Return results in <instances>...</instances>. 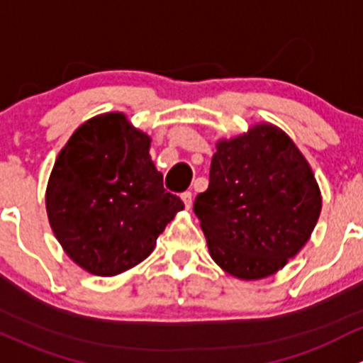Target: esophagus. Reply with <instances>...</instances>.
<instances>
[{
	"mask_svg": "<svg viewBox=\"0 0 363 363\" xmlns=\"http://www.w3.org/2000/svg\"><path fill=\"white\" fill-rule=\"evenodd\" d=\"M182 201H183V204H185L186 209L192 208V192H183Z\"/></svg>",
	"mask_w": 363,
	"mask_h": 363,
	"instance_id": "esophagus-1",
	"label": "esophagus"
}]
</instances>
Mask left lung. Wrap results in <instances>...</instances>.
I'll use <instances>...</instances> for the list:
<instances>
[{
  "instance_id": "obj_1",
  "label": "left lung",
  "mask_w": 363,
  "mask_h": 363,
  "mask_svg": "<svg viewBox=\"0 0 363 363\" xmlns=\"http://www.w3.org/2000/svg\"><path fill=\"white\" fill-rule=\"evenodd\" d=\"M320 211L311 166L267 122L216 143L208 190L194 203L211 259L245 281L285 267L311 238Z\"/></svg>"
}]
</instances>
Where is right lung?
Returning a JSON list of instances; mask_svg holds the SVG:
<instances>
[{
    "label": "right lung",
    "instance_id": "add662e5",
    "mask_svg": "<svg viewBox=\"0 0 363 363\" xmlns=\"http://www.w3.org/2000/svg\"><path fill=\"white\" fill-rule=\"evenodd\" d=\"M150 136L124 113L84 122L52 167L45 192L54 236L74 264L115 276L143 262L183 209L152 162Z\"/></svg>",
    "mask_w": 363,
    "mask_h": 363
}]
</instances>
